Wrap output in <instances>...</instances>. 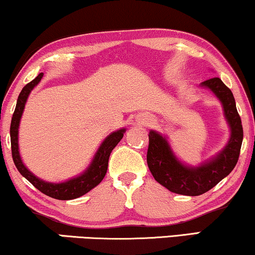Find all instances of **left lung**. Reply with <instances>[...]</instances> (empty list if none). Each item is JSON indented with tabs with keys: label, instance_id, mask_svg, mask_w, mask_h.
<instances>
[{
	"label": "left lung",
	"instance_id": "obj_1",
	"mask_svg": "<svg viewBox=\"0 0 255 255\" xmlns=\"http://www.w3.org/2000/svg\"><path fill=\"white\" fill-rule=\"evenodd\" d=\"M202 86L211 89L221 100L231 128L229 144L216 158L200 167L184 166L173 154L165 137L155 131L148 133L146 159L153 177L172 193L187 196H198L207 193L232 172L238 162L244 137L242 120L230 88L219 78L205 80Z\"/></svg>",
	"mask_w": 255,
	"mask_h": 255
}]
</instances>
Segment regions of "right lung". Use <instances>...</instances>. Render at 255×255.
<instances>
[{
	"mask_svg": "<svg viewBox=\"0 0 255 255\" xmlns=\"http://www.w3.org/2000/svg\"><path fill=\"white\" fill-rule=\"evenodd\" d=\"M43 75V73H40V74H38L36 79H33L32 81L24 86V88L22 89V92H20L18 96V100H17L16 109L13 111L11 124H10V140H11L12 160L15 162V166L18 169V172L43 194L61 201L73 200V198H78L82 196V195L87 194L103 180L108 169V161H109L110 153L116 147V145L121 141V139L123 138L125 128H121V130L116 132H113V133L104 139V141L101 144L100 148L97 149L96 154L94 156L88 169L80 176L62 183H50L38 179L37 176H34L24 166L22 160H20L18 152V127L27 96H29L31 90L39 83Z\"/></svg>",
	"mask_w": 255,
	"mask_h": 255,
	"instance_id": "obj_1",
	"label": "right lung"
}]
</instances>
